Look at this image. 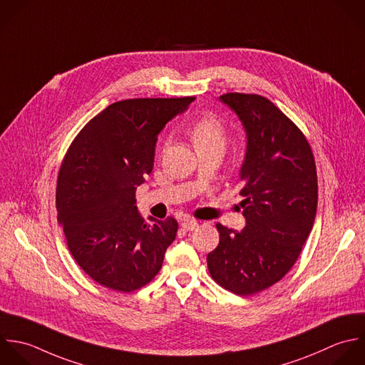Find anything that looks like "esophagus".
Masks as SVG:
<instances>
[{
  "mask_svg": "<svg viewBox=\"0 0 365 365\" xmlns=\"http://www.w3.org/2000/svg\"><path fill=\"white\" fill-rule=\"evenodd\" d=\"M197 226H199V222H197V220H195V219L185 217V219L182 220V227H183L185 230H187V232L195 230Z\"/></svg>",
  "mask_w": 365,
  "mask_h": 365,
  "instance_id": "1",
  "label": "esophagus"
}]
</instances>
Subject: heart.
I'll list each match as a JSON object with an SVG mask.
<instances>
[{"label": "heart", "instance_id": "obj_1", "mask_svg": "<svg viewBox=\"0 0 365 365\" xmlns=\"http://www.w3.org/2000/svg\"><path fill=\"white\" fill-rule=\"evenodd\" d=\"M192 136L196 146H205V145L223 146L226 139V129L223 122L217 116L206 115L195 123Z\"/></svg>", "mask_w": 365, "mask_h": 365}]
</instances>
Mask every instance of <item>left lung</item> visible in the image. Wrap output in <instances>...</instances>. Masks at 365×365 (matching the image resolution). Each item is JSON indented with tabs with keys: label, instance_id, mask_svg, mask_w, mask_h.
<instances>
[{
	"label": "left lung",
	"instance_id": "left-lung-1",
	"mask_svg": "<svg viewBox=\"0 0 365 365\" xmlns=\"http://www.w3.org/2000/svg\"><path fill=\"white\" fill-rule=\"evenodd\" d=\"M246 133L240 166L246 225H217L219 246L207 267L226 290L252 296L282 280L296 263L316 219L317 172L300 129L267 98L226 93L219 98Z\"/></svg>",
	"mask_w": 365,
	"mask_h": 365
}]
</instances>
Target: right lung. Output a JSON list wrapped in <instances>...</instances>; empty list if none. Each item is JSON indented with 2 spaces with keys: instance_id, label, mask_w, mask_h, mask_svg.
Masks as SVG:
<instances>
[{
  "instance_id": "1",
  "label": "right lung",
  "mask_w": 365,
  "mask_h": 365,
  "mask_svg": "<svg viewBox=\"0 0 365 365\" xmlns=\"http://www.w3.org/2000/svg\"><path fill=\"white\" fill-rule=\"evenodd\" d=\"M195 101L128 99L91 119L72 142L56 185L58 223L75 262L103 287L129 293L160 270L173 217L146 223L135 192L153 169L158 135Z\"/></svg>"
}]
</instances>
